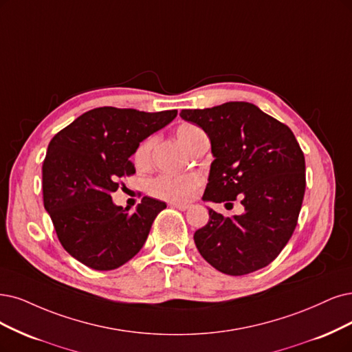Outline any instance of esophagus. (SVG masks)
<instances>
[{
    "label": "esophagus",
    "mask_w": 352,
    "mask_h": 352,
    "mask_svg": "<svg viewBox=\"0 0 352 352\" xmlns=\"http://www.w3.org/2000/svg\"><path fill=\"white\" fill-rule=\"evenodd\" d=\"M169 206L174 207V209H178V210H187L190 204H186V203H169Z\"/></svg>",
    "instance_id": "esophagus-1"
}]
</instances>
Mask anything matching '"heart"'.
<instances>
[{
  "label": "heart",
  "instance_id": "obj_1",
  "mask_svg": "<svg viewBox=\"0 0 352 352\" xmlns=\"http://www.w3.org/2000/svg\"><path fill=\"white\" fill-rule=\"evenodd\" d=\"M177 139L188 152L197 145V142L204 138L203 130L191 123L179 124L177 127ZM153 146V138H146L139 143L133 153V162L136 166L143 168L149 164L151 151ZM201 184V178L197 174H184V175H173L162 174L155 177L148 183V192L151 196L168 200V201H188L194 197L197 188Z\"/></svg>",
  "mask_w": 352,
  "mask_h": 352
}]
</instances>
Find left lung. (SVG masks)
<instances>
[{
	"label": "left lung",
	"instance_id": "8db88e82",
	"mask_svg": "<svg viewBox=\"0 0 352 352\" xmlns=\"http://www.w3.org/2000/svg\"><path fill=\"white\" fill-rule=\"evenodd\" d=\"M179 116L200 126L212 143L203 200L228 207L239 199L245 207L232 217L209 209V222L194 233L199 252L229 276L267 267L292 238L305 196V155L293 132L245 101Z\"/></svg>",
	"mask_w": 352,
	"mask_h": 352
}]
</instances>
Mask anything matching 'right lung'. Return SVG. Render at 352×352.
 <instances>
[{"mask_svg": "<svg viewBox=\"0 0 352 352\" xmlns=\"http://www.w3.org/2000/svg\"><path fill=\"white\" fill-rule=\"evenodd\" d=\"M177 110L146 113L98 107L62 129L43 161V204L59 242L84 265L109 271L132 259L166 204L143 197L133 213L110 194L135 174L130 161L142 140L171 123Z\"/></svg>", "mask_w": 352, "mask_h": 352, "instance_id": "right-lung-1", "label": "right lung"}]
</instances>
